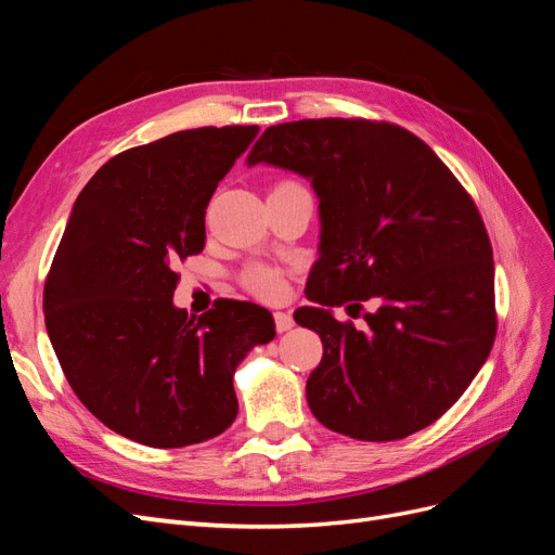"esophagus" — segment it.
<instances>
[{"instance_id":"obj_1","label":"esophagus","mask_w":555,"mask_h":555,"mask_svg":"<svg viewBox=\"0 0 555 555\" xmlns=\"http://www.w3.org/2000/svg\"><path fill=\"white\" fill-rule=\"evenodd\" d=\"M275 328L278 333H284V331H292L294 328V317L289 312H275Z\"/></svg>"}]
</instances>
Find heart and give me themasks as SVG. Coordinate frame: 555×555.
I'll return each mask as SVG.
<instances>
[{"mask_svg":"<svg viewBox=\"0 0 555 555\" xmlns=\"http://www.w3.org/2000/svg\"><path fill=\"white\" fill-rule=\"evenodd\" d=\"M245 287L266 300L280 298L284 294V278L273 266H251L245 271Z\"/></svg>","mask_w":555,"mask_h":555,"instance_id":"b5f03b06","label":"heart"}]
</instances>
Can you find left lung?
Masks as SVG:
<instances>
[{
  "mask_svg": "<svg viewBox=\"0 0 555 555\" xmlns=\"http://www.w3.org/2000/svg\"><path fill=\"white\" fill-rule=\"evenodd\" d=\"M300 173L322 243L296 310L324 357L306 393L317 422L365 442L430 426L489 359L498 331L493 249L473 196L412 131L361 117L268 127L247 164ZM359 332L331 307L362 309Z\"/></svg>",
  "mask_w": 555,
  "mask_h": 555,
  "instance_id": "1",
  "label": "left lung"
}]
</instances>
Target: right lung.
Returning a JSON list of instances; mask_svg holds the SVG:
<instances>
[{"instance_id": "1", "label": "right lung", "mask_w": 555, "mask_h": 555, "mask_svg": "<svg viewBox=\"0 0 555 555\" xmlns=\"http://www.w3.org/2000/svg\"><path fill=\"white\" fill-rule=\"evenodd\" d=\"M259 127L184 129L108 159L78 194L43 287L48 338L74 393L122 438L206 442L238 414L233 373L275 338L268 310L173 306L178 261L206 245L210 196Z\"/></svg>"}]
</instances>
